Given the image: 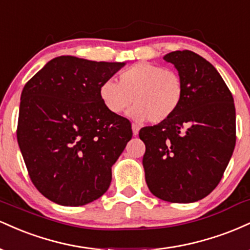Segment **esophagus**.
I'll use <instances>...</instances> for the list:
<instances>
[{"label":"esophagus","mask_w":250,"mask_h":250,"mask_svg":"<svg viewBox=\"0 0 250 250\" xmlns=\"http://www.w3.org/2000/svg\"><path fill=\"white\" fill-rule=\"evenodd\" d=\"M131 129H133V134H134V136H136L137 134H139V130H140V127L137 125H135V123H133V125H131Z\"/></svg>","instance_id":"esophagus-1"}]
</instances>
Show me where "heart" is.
I'll use <instances>...</instances> for the list:
<instances>
[{
  "label": "heart",
  "mask_w": 250,
  "mask_h": 250,
  "mask_svg": "<svg viewBox=\"0 0 250 250\" xmlns=\"http://www.w3.org/2000/svg\"><path fill=\"white\" fill-rule=\"evenodd\" d=\"M99 95L105 109L120 115L131 102L129 116L136 121L161 123L170 119L183 100V82L176 71L149 62L135 63L120 74V83L108 79Z\"/></svg>",
  "instance_id": "b5f03b06"
}]
</instances>
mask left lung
<instances>
[{"mask_svg":"<svg viewBox=\"0 0 250 250\" xmlns=\"http://www.w3.org/2000/svg\"><path fill=\"white\" fill-rule=\"evenodd\" d=\"M183 82L180 108L167 121L140 130L146 182L163 201L190 203L216 188L236 141L234 99L211 63L190 50L163 56Z\"/></svg>","mask_w":250,"mask_h":250,"instance_id":"left-lung-1","label":"left lung"}]
</instances>
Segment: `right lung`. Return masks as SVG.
<instances>
[{
    "mask_svg": "<svg viewBox=\"0 0 250 250\" xmlns=\"http://www.w3.org/2000/svg\"><path fill=\"white\" fill-rule=\"evenodd\" d=\"M125 65L59 56L25 83L17 142L34 186L57 205L84 206L110 186L133 131L105 109L99 89Z\"/></svg>",
    "mask_w": 250,
    "mask_h": 250,
    "instance_id": "right-lung-1",
    "label": "right lung"
}]
</instances>
